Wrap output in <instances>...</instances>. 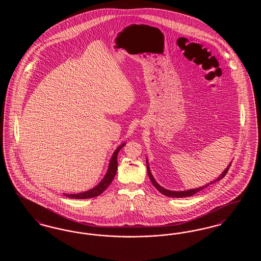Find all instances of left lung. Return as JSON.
<instances>
[{
    "mask_svg": "<svg viewBox=\"0 0 261 261\" xmlns=\"http://www.w3.org/2000/svg\"><path fill=\"white\" fill-rule=\"evenodd\" d=\"M231 163H232V162H230V164L227 166V168L224 170L222 174H221V175H220L216 180L212 181V182L208 183V184H206V185H204V186L197 188V189H192V190H187V191H179V192H177V191H169V190H167V189L162 188L161 185H159V184L156 183L155 179L153 178V176H152V174L150 172V170H149V162H148V161H147V169H148V174H149V179H150V181H151L152 185L155 187V188H156V189H158L162 194L165 195V196H167V197H171V198H185V197H192V196H194L195 194L199 193V191L203 190L204 188L210 186V185L213 184V183H215V182H217V181H220L222 178L225 177V175L227 174V172H228V170H229V168H230V166H231Z\"/></svg>",
    "mask_w": 261,
    "mask_h": 261,
    "instance_id": "left-lung-1",
    "label": "left lung"
}]
</instances>
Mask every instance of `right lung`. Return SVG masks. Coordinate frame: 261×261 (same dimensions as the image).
I'll list each match as a JSON object with an SVG mask.
<instances>
[{
	"label": "right lung",
	"mask_w": 261,
	"mask_h": 261,
	"mask_svg": "<svg viewBox=\"0 0 261 261\" xmlns=\"http://www.w3.org/2000/svg\"><path fill=\"white\" fill-rule=\"evenodd\" d=\"M125 143L121 144L117 149L114 150L113 154H112V159H111V162L109 164V169H108V172L105 175L103 179L99 182V184L96 187H94L93 189L86 191V192H83V193H78V194H63L64 196L70 198V199H91V198H95V197H98L108 187L111 185V183L116 174L117 171V154H118V151L120 149H122V147L124 146Z\"/></svg>",
	"instance_id": "1"
}]
</instances>
